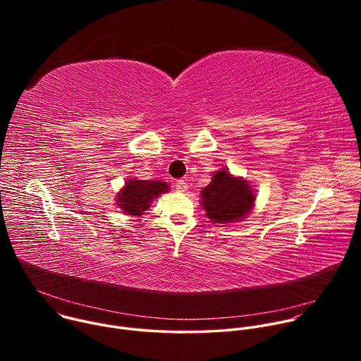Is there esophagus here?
<instances>
[{
	"instance_id": "esophagus-1",
	"label": "esophagus",
	"mask_w": 361,
	"mask_h": 361,
	"mask_svg": "<svg viewBox=\"0 0 361 361\" xmlns=\"http://www.w3.org/2000/svg\"><path fill=\"white\" fill-rule=\"evenodd\" d=\"M187 188H188V185H187V183H185L184 180H178V181L176 183V190H177V191L184 192V191H187Z\"/></svg>"
}]
</instances>
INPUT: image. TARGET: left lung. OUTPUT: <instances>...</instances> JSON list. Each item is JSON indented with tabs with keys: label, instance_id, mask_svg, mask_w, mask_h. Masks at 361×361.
Returning <instances> with one entry per match:
<instances>
[{
	"label": "left lung",
	"instance_id": "obj_1",
	"mask_svg": "<svg viewBox=\"0 0 361 361\" xmlns=\"http://www.w3.org/2000/svg\"><path fill=\"white\" fill-rule=\"evenodd\" d=\"M202 209L214 223H231L252 209L254 192L247 181L234 178L228 171H216L212 183L201 191Z\"/></svg>",
	"mask_w": 361,
	"mask_h": 361
}]
</instances>
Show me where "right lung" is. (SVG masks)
Instances as JSON below:
<instances>
[{
	"mask_svg": "<svg viewBox=\"0 0 361 361\" xmlns=\"http://www.w3.org/2000/svg\"><path fill=\"white\" fill-rule=\"evenodd\" d=\"M169 190V184L163 181L130 180L118 194V207L133 216H140L149 207L152 198Z\"/></svg>",
	"mask_w": 361,
	"mask_h": 361,
	"instance_id": "1",
	"label": "right lung"
}]
</instances>
